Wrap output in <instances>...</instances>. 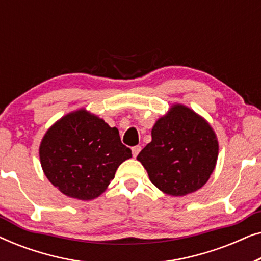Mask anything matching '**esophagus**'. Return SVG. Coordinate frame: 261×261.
I'll return each mask as SVG.
<instances>
[{"mask_svg":"<svg viewBox=\"0 0 261 261\" xmlns=\"http://www.w3.org/2000/svg\"><path fill=\"white\" fill-rule=\"evenodd\" d=\"M141 151V146H134V147H132V153H133V156L134 158H137V155L139 154V152Z\"/></svg>","mask_w":261,"mask_h":261,"instance_id":"1","label":"esophagus"}]
</instances>
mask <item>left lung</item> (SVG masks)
I'll return each mask as SVG.
<instances>
[{"label":"left lung","mask_w":261,"mask_h":261,"mask_svg":"<svg viewBox=\"0 0 261 261\" xmlns=\"http://www.w3.org/2000/svg\"><path fill=\"white\" fill-rule=\"evenodd\" d=\"M217 155L219 142L210 124L188 107L173 105L153 126L152 141L137 159L159 190L185 196L208 181Z\"/></svg>","instance_id":"obj_1"}]
</instances>
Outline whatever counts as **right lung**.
<instances>
[{
    "instance_id": "obj_1",
    "label": "right lung",
    "mask_w": 261,
    "mask_h": 261,
    "mask_svg": "<svg viewBox=\"0 0 261 261\" xmlns=\"http://www.w3.org/2000/svg\"><path fill=\"white\" fill-rule=\"evenodd\" d=\"M39 155L45 176L60 192L90 201L106 191L132 151L121 142L117 128L80 109L46 132Z\"/></svg>"
}]
</instances>
